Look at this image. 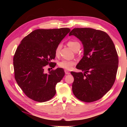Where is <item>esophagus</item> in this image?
Masks as SVG:
<instances>
[{
  "label": "esophagus",
  "mask_w": 127,
  "mask_h": 127,
  "mask_svg": "<svg viewBox=\"0 0 127 127\" xmlns=\"http://www.w3.org/2000/svg\"><path fill=\"white\" fill-rule=\"evenodd\" d=\"M65 73L66 74H70V72L68 71V70H65Z\"/></svg>",
  "instance_id": "1"
}]
</instances>
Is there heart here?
Instances as JSON below:
<instances>
[{
	"instance_id": "obj_1",
	"label": "heart",
	"mask_w": 127,
	"mask_h": 127,
	"mask_svg": "<svg viewBox=\"0 0 127 127\" xmlns=\"http://www.w3.org/2000/svg\"><path fill=\"white\" fill-rule=\"evenodd\" d=\"M68 46H69L73 50H74L78 46H80V44L78 42L76 41H69L67 43ZM61 45L59 44L57 46L55 50V54L56 55H58L59 54L60 50L61 49ZM75 64V62L73 61H67V60H63L61 62H59L58 65L60 67L66 69H70L72 68V66Z\"/></svg>"
}]
</instances>
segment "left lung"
<instances>
[{"instance_id": "1", "label": "left lung", "mask_w": 127, "mask_h": 127, "mask_svg": "<svg viewBox=\"0 0 127 127\" xmlns=\"http://www.w3.org/2000/svg\"><path fill=\"white\" fill-rule=\"evenodd\" d=\"M72 35L78 38L83 47V57L76 66L83 72H71L73 93L82 101H95L115 82L119 63L115 45L106 32L91 28H76L69 34Z\"/></svg>"}]
</instances>
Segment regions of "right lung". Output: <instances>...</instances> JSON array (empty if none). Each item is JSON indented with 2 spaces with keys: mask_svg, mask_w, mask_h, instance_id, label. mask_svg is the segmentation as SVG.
<instances>
[{
  "mask_svg": "<svg viewBox=\"0 0 127 127\" xmlns=\"http://www.w3.org/2000/svg\"><path fill=\"white\" fill-rule=\"evenodd\" d=\"M70 31L68 28L37 29L21 41L13 57L14 77L31 99L42 102L54 96L56 85L65 73L63 68H58L47 74L44 67L53 63L56 48Z\"/></svg>",
  "mask_w": 127,
  "mask_h": 127,
  "instance_id": "1",
  "label": "right lung"
}]
</instances>
